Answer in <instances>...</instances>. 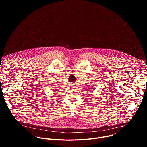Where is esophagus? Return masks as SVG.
Here are the masks:
<instances>
[{
	"label": "esophagus",
	"instance_id": "esophagus-1",
	"mask_svg": "<svg viewBox=\"0 0 147 147\" xmlns=\"http://www.w3.org/2000/svg\"><path fill=\"white\" fill-rule=\"evenodd\" d=\"M72 85H73V84H72ZM72 87H74V86H72Z\"/></svg>",
	"mask_w": 147,
	"mask_h": 147
}]
</instances>
